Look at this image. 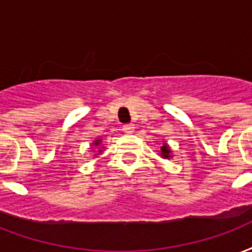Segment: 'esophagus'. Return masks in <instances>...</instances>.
Segmentation results:
<instances>
[{
    "label": "esophagus",
    "mask_w": 252,
    "mask_h": 252,
    "mask_svg": "<svg viewBox=\"0 0 252 252\" xmlns=\"http://www.w3.org/2000/svg\"><path fill=\"white\" fill-rule=\"evenodd\" d=\"M123 130H124L126 133H132L134 130V126L133 124H126V126H123Z\"/></svg>",
    "instance_id": "34e87169"
}]
</instances>
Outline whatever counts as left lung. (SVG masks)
Returning <instances> with one entry per match:
<instances>
[{
	"instance_id": "left-lung-1",
	"label": "left lung",
	"mask_w": 252,
	"mask_h": 252,
	"mask_svg": "<svg viewBox=\"0 0 252 252\" xmlns=\"http://www.w3.org/2000/svg\"><path fill=\"white\" fill-rule=\"evenodd\" d=\"M161 156L164 157V158H169L170 157V149H169L168 144H165L161 147Z\"/></svg>"
}]
</instances>
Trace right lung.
<instances>
[{"label": "right lung", "instance_id": "add662e5", "mask_svg": "<svg viewBox=\"0 0 252 252\" xmlns=\"http://www.w3.org/2000/svg\"><path fill=\"white\" fill-rule=\"evenodd\" d=\"M100 141H101V139L95 140V143H94V145H96V147H97V145H99V144H100ZM99 152H101V151H99Z\"/></svg>", "mask_w": 252, "mask_h": 252}]
</instances>
